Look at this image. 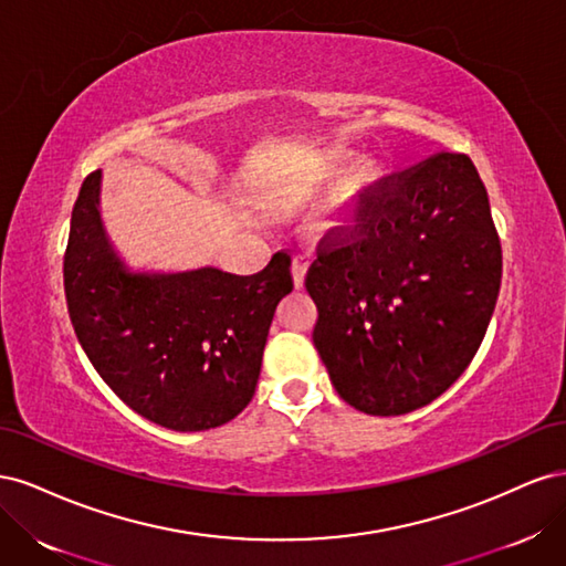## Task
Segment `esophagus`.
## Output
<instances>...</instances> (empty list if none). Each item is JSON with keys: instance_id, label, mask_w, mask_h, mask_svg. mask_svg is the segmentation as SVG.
Returning <instances> with one entry per match:
<instances>
[{"instance_id": "esophagus-1", "label": "esophagus", "mask_w": 566, "mask_h": 566, "mask_svg": "<svg viewBox=\"0 0 566 566\" xmlns=\"http://www.w3.org/2000/svg\"><path fill=\"white\" fill-rule=\"evenodd\" d=\"M290 273H293V285H295L297 290H302V287H304V281H306V264L295 262L293 266H290Z\"/></svg>"}]
</instances>
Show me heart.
I'll use <instances>...</instances> for the list:
<instances>
[{
    "mask_svg": "<svg viewBox=\"0 0 566 566\" xmlns=\"http://www.w3.org/2000/svg\"><path fill=\"white\" fill-rule=\"evenodd\" d=\"M352 150L347 148H333L325 153L321 163L314 169V177L310 181V193L321 196L325 191H331L333 186L349 172L352 167ZM387 177V169L378 160H361L354 169L346 181L333 191V196L323 202V208L310 219V229L312 235L321 238L339 231L342 227H347L349 221L356 217L358 208H361L364 196L370 191V188L380 186Z\"/></svg>",
    "mask_w": 566,
    "mask_h": 566,
    "instance_id": "b5f03b06",
    "label": "heart"
}]
</instances>
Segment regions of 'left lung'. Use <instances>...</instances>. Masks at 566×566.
I'll list each match as a JSON object with an SVG mask.
<instances>
[{"label": "left lung", "instance_id": "left-lung-1", "mask_svg": "<svg viewBox=\"0 0 566 566\" xmlns=\"http://www.w3.org/2000/svg\"><path fill=\"white\" fill-rule=\"evenodd\" d=\"M501 273L486 188L462 153L366 196L356 235L306 273L314 345L339 397L368 416L434 401L482 345Z\"/></svg>", "mask_w": 566, "mask_h": 566}]
</instances>
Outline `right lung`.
<instances>
[{
  "label": "right lung",
  "mask_w": 566,
  "mask_h": 566,
  "mask_svg": "<svg viewBox=\"0 0 566 566\" xmlns=\"http://www.w3.org/2000/svg\"><path fill=\"white\" fill-rule=\"evenodd\" d=\"M96 169L71 219L63 285L75 335L104 382L132 410L175 432L233 420L260 380L269 325L290 295V256L252 276L217 266L134 269L101 214Z\"/></svg>",
  "instance_id": "right-lung-1"
}]
</instances>
